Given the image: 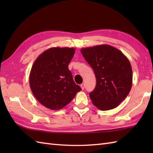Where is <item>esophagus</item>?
<instances>
[{
    "label": "esophagus",
    "instance_id": "obj_1",
    "mask_svg": "<svg viewBox=\"0 0 153 153\" xmlns=\"http://www.w3.org/2000/svg\"><path fill=\"white\" fill-rule=\"evenodd\" d=\"M80 87H81V88H82V90H83L84 89H85V85H84V83H82V84H81Z\"/></svg>",
    "mask_w": 153,
    "mask_h": 153
}]
</instances>
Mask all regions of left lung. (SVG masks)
<instances>
[{
    "mask_svg": "<svg viewBox=\"0 0 153 153\" xmlns=\"http://www.w3.org/2000/svg\"><path fill=\"white\" fill-rule=\"evenodd\" d=\"M81 53L96 77V87L89 94L93 104L100 110L116 108L131 89L132 69L128 58L108 45L83 48Z\"/></svg>",
    "mask_w": 153,
    "mask_h": 153,
    "instance_id": "1",
    "label": "left lung"
}]
</instances>
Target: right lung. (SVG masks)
Masks as SVG:
<instances>
[{"label":"right lung","instance_id":"obj_1","mask_svg":"<svg viewBox=\"0 0 153 153\" xmlns=\"http://www.w3.org/2000/svg\"><path fill=\"white\" fill-rule=\"evenodd\" d=\"M74 53V48L52 47L34 62L30 74V88L36 99L46 108H62L82 90L68 69Z\"/></svg>","mask_w":153,"mask_h":153}]
</instances>
